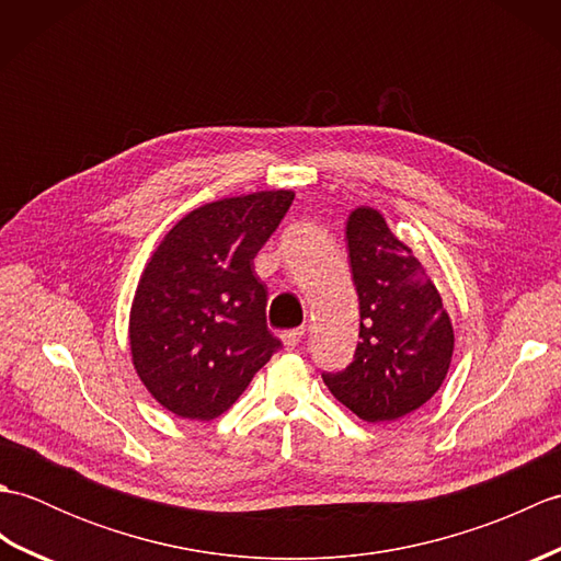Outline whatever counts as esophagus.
<instances>
[{
  "label": "esophagus",
  "instance_id": "esophagus-1",
  "mask_svg": "<svg viewBox=\"0 0 561 561\" xmlns=\"http://www.w3.org/2000/svg\"><path fill=\"white\" fill-rule=\"evenodd\" d=\"M301 340H304V328H296V330H287L282 335V344L287 350H296L301 344Z\"/></svg>",
  "mask_w": 561,
  "mask_h": 561
}]
</instances>
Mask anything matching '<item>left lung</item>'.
Segmentation results:
<instances>
[{"instance_id":"8db88e82","label":"left lung","mask_w":561,"mask_h":561,"mask_svg":"<svg viewBox=\"0 0 561 561\" xmlns=\"http://www.w3.org/2000/svg\"><path fill=\"white\" fill-rule=\"evenodd\" d=\"M347 245L362 342L354 362L323 380L359 420L396 422L444 383L456 347L453 323L424 265L378 209L350 211Z\"/></svg>"}]
</instances>
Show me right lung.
Here are the masks:
<instances>
[{"mask_svg": "<svg viewBox=\"0 0 561 561\" xmlns=\"http://www.w3.org/2000/svg\"><path fill=\"white\" fill-rule=\"evenodd\" d=\"M291 199L260 190L187 211L141 272L129 354L151 398L181 420H217L279 350L253 260Z\"/></svg>", "mask_w": 561, "mask_h": 561, "instance_id": "obj_1", "label": "right lung"}]
</instances>
